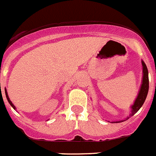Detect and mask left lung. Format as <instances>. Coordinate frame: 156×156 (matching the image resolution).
I'll list each match as a JSON object with an SVG mask.
<instances>
[{
  "mask_svg": "<svg viewBox=\"0 0 156 156\" xmlns=\"http://www.w3.org/2000/svg\"><path fill=\"white\" fill-rule=\"evenodd\" d=\"M142 65H143V73H144V76H143V81H142V85L140 87V92H139V95L136 98V101L134 103V104L132 107V114L131 115H134L136 114L141 107L143 106V104L144 103L145 100L147 98V93H148V89H149V79H148V71L147 69V66L145 63L144 61H142ZM130 115V116H131ZM120 121H116V123H119ZM123 122V121H122Z\"/></svg>",
  "mask_w": 156,
  "mask_h": 156,
  "instance_id": "obj_1",
  "label": "left lung"
}]
</instances>
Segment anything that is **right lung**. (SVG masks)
Here are the masks:
<instances>
[{"mask_svg": "<svg viewBox=\"0 0 156 156\" xmlns=\"http://www.w3.org/2000/svg\"><path fill=\"white\" fill-rule=\"evenodd\" d=\"M5 95H6V98H7V100H8V101H9V103L10 104V105H11L12 107V108H13L14 109L16 108H15V106H14L13 104H12V103L11 102V101H10V100H9V96H8V93H7V92H5Z\"/></svg>", "mask_w": 156, "mask_h": 156, "instance_id": "1", "label": "right lung"}]
</instances>
